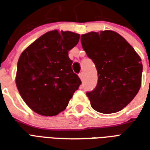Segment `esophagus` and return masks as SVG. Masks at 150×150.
<instances>
[{
    "label": "esophagus",
    "instance_id": "obj_1",
    "mask_svg": "<svg viewBox=\"0 0 150 150\" xmlns=\"http://www.w3.org/2000/svg\"><path fill=\"white\" fill-rule=\"evenodd\" d=\"M79 78L81 79H84V75H83V72L81 71L79 74Z\"/></svg>",
    "mask_w": 150,
    "mask_h": 150
}]
</instances>
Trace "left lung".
<instances>
[{"label":"left lung","instance_id":"obj_1","mask_svg":"<svg viewBox=\"0 0 150 150\" xmlns=\"http://www.w3.org/2000/svg\"><path fill=\"white\" fill-rule=\"evenodd\" d=\"M81 43L98 73L96 87L86 92L91 106L104 114L119 112L133 100L141 88L142 59L132 46L114 31L83 34Z\"/></svg>","mask_w":150,"mask_h":150}]
</instances>
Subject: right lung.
<instances>
[{"label": "right lung", "mask_w": 150, "mask_h": 150, "mask_svg": "<svg viewBox=\"0 0 150 150\" xmlns=\"http://www.w3.org/2000/svg\"><path fill=\"white\" fill-rule=\"evenodd\" d=\"M71 31L47 32L21 53L16 84L21 98L40 115L52 116L65 110L81 80L71 68L68 51L79 42Z\"/></svg>", "instance_id": "add662e5"}]
</instances>
